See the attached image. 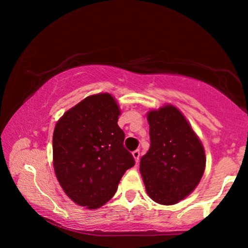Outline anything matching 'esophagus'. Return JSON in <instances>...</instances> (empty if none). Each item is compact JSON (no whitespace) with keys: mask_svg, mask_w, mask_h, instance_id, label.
I'll return each mask as SVG.
<instances>
[{"mask_svg":"<svg viewBox=\"0 0 248 248\" xmlns=\"http://www.w3.org/2000/svg\"><path fill=\"white\" fill-rule=\"evenodd\" d=\"M132 156L136 159V162L138 163L139 162V158H140V151L139 150H136L132 152Z\"/></svg>","mask_w":248,"mask_h":248,"instance_id":"1","label":"esophagus"}]
</instances>
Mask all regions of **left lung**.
I'll return each mask as SVG.
<instances>
[{"label": "left lung", "instance_id": "8db88e82", "mask_svg": "<svg viewBox=\"0 0 248 248\" xmlns=\"http://www.w3.org/2000/svg\"><path fill=\"white\" fill-rule=\"evenodd\" d=\"M151 145L140 171L150 198L170 205L194 191L202 177L205 155L199 138L171 105L148 114Z\"/></svg>", "mask_w": 248, "mask_h": 248}]
</instances>
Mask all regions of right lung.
I'll return each instance as SVG.
<instances>
[{
	"instance_id": "add662e5",
	"label": "right lung",
	"mask_w": 248,
	"mask_h": 248,
	"mask_svg": "<svg viewBox=\"0 0 248 248\" xmlns=\"http://www.w3.org/2000/svg\"><path fill=\"white\" fill-rule=\"evenodd\" d=\"M120 110L110 94L83 99L61 117L53 131V167L75 203L97 209L112 198L124 171L134 165L124 149Z\"/></svg>"
}]
</instances>
